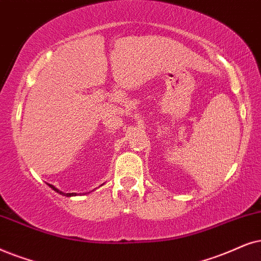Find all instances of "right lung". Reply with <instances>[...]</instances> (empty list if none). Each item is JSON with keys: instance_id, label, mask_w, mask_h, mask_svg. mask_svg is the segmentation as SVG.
I'll list each match as a JSON object with an SVG mask.
<instances>
[{"instance_id": "obj_1", "label": "right lung", "mask_w": 261, "mask_h": 261, "mask_svg": "<svg viewBox=\"0 0 261 261\" xmlns=\"http://www.w3.org/2000/svg\"><path fill=\"white\" fill-rule=\"evenodd\" d=\"M48 186H49V187H50L53 190H54V191H57V193H59V194H61V195H64V196L71 197V196H75V195H77V194H75V193H64V191L59 190V189H58V188H55L54 186H51V184H48ZM101 186H103V184H101Z\"/></svg>"}]
</instances>
